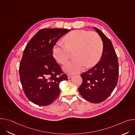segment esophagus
<instances>
[{"label":"esophagus","instance_id":"obj_1","mask_svg":"<svg viewBox=\"0 0 135 135\" xmlns=\"http://www.w3.org/2000/svg\"><path fill=\"white\" fill-rule=\"evenodd\" d=\"M67 76H68V79H70V78H71V76H72V75L68 74H67Z\"/></svg>","mask_w":135,"mask_h":135}]
</instances>
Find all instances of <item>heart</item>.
Masks as SVG:
<instances>
[{
  "mask_svg": "<svg viewBox=\"0 0 135 135\" xmlns=\"http://www.w3.org/2000/svg\"><path fill=\"white\" fill-rule=\"evenodd\" d=\"M63 41L65 45L57 44L54 46L52 53L57 62L64 65L70 58V52L74 50L75 58L64 67L67 72L78 73L85 66L92 67L100 58L103 43L97 32L85 30H73L63 38Z\"/></svg>",
  "mask_w": 135,
  "mask_h": 135,
  "instance_id": "obj_1",
  "label": "heart"
}]
</instances>
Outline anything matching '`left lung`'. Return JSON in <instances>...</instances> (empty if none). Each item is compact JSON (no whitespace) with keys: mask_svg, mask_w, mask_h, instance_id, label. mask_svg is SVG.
Returning a JSON list of instances; mask_svg holds the SVG:
<instances>
[{"mask_svg":"<svg viewBox=\"0 0 135 135\" xmlns=\"http://www.w3.org/2000/svg\"><path fill=\"white\" fill-rule=\"evenodd\" d=\"M94 29L103 41V54L97 64L81 75L82 83L79 91L88 102L100 103L109 97L117 85L119 62L112 42L101 30Z\"/></svg>","mask_w":135,"mask_h":135,"instance_id":"left-lung-1","label":"left lung"}]
</instances>
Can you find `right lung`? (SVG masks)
Masks as SVG:
<instances>
[{
  "mask_svg": "<svg viewBox=\"0 0 135 135\" xmlns=\"http://www.w3.org/2000/svg\"><path fill=\"white\" fill-rule=\"evenodd\" d=\"M70 30L41 29L25 49L19 75L26 97L35 104L47 106L52 104L60 94V82L68 79L53 56L52 49L60 38Z\"/></svg>",
  "mask_w": 135,
  "mask_h": 135,
  "instance_id": "1",
  "label": "right lung"
}]
</instances>
